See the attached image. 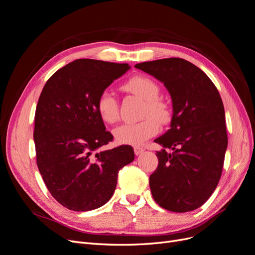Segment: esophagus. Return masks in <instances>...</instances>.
Wrapping results in <instances>:
<instances>
[{"label": "esophagus", "instance_id": "obj_1", "mask_svg": "<svg viewBox=\"0 0 255 255\" xmlns=\"http://www.w3.org/2000/svg\"><path fill=\"white\" fill-rule=\"evenodd\" d=\"M143 151H144V149L141 148V146H134V152L136 155H140L141 153H143Z\"/></svg>", "mask_w": 255, "mask_h": 255}]
</instances>
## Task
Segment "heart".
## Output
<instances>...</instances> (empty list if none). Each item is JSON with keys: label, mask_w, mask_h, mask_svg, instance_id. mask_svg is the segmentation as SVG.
I'll use <instances>...</instances> for the list:
<instances>
[{"label": "heart", "mask_w": 255, "mask_h": 255, "mask_svg": "<svg viewBox=\"0 0 255 255\" xmlns=\"http://www.w3.org/2000/svg\"><path fill=\"white\" fill-rule=\"evenodd\" d=\"M127 90L144 100L142 116L138 122L123 123L114 129V136L119 143L138 146L158 132V122L166 123L170 119L168 105L158 98L159 86L156 82L144 76H135L126 84ZM100 117L107 123H114L119 118L118 102L113 92L103 91L97 103Z\"/></svg>", "instance_id": "obj_1"}]
</instances>
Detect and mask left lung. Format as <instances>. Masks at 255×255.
<instances>
[{
    "instance_id": "8db88e82",
    "label": "left lung",
    "mask_w": 255,
    "mask_h": 255,
    "mask_svg": "<svg viewBox=\"0 0 255 255\" xmlns=\"http://www.w3.org/2000/svg\"><path fill=\"white\" fill-rule=\"evenodd\" d=\"M135 68L164 83L172 100L170 128L154 140L163 149L156 152L158 166L149 180L153 199L171 212L197 210L217 187L228 146L219 92L201 69L183 58L145 61Z\"/></svg>"
}]
</instances>
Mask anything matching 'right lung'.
<instances>
[{
    "instance_id": "obj_1",
    "label": "right lung",
    "mask_w": 255,
    "mask_h": 255,
    "mask_svg": "<svg viewBox=\"0 0 255 255\" xmlns=\"http://www.w3.org/2000/svg\"><path fill=\"white\" fill-rule=\"evenodd\" d=\"M128 64L76 59L45 83L35 113L37 166L50 194L68 210L86 212L114 195L118 172L135 157L130 145L100 150L113 140L97 103Z\"/></svg>"
}]
</instances>
